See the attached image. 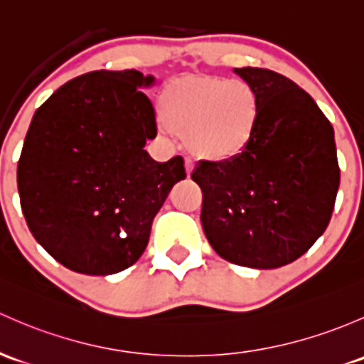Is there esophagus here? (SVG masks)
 Here are the masks:
<instances>
[{
	"label": "esophagus",
	"mask_w": 364,
	"mask_h": 364,
	"mask_svg": "<svg viewBox=\"0 0 364 364\" xmlns=\"http://www.w3.org/2000/svg\"><path fill=\"white\" fill-rule=\"evenodd\" d=\"M193 167H195V162H193V160L190 159V156H188V159H185V169H186V174H188V176L192 174Z\"/></svg>",
	"instance_id": "1"
}]
</instances>
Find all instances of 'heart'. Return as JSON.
<instances>
[{
    "label": "heart",
    "instance_id": "1",
    "mask_svg": "<svg viewBox=\"0 0 364 364\" xmlns=\"http://www.w3.org/2000/svg\"><path fill=\"white\" fill-rule=\"evenodd\" d=\"M262 102L242 78L185 76L162 92L160 113L171 131L186 136L190 150L209 160H227L250 144Z\"/></svg>",
    "mask_w": 364,
    "mask_h": 364
}]
</instances>
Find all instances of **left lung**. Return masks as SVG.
Returning a JSON list of instances; mask_svg holds the SVG:
<instances>
[{"mask_svg": "<svg viewBox=\"0 0 364 364\" xmlns=\"http://www.w3.org/2000/svg\"><path fill=\"white\" fill-rule=\"evenodd\" d=\"M262 102L255 136L223 162L200 160V221L213 250L250 269L294 262L323 235L340 185L335 132L316 101L286 76L233 68Z\"/></svg>", "mask_w": 364, "mask_h": 364, "instance_id": "8db88e82", "label": "left lung"}]
</instances>
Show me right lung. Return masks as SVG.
<instances>
[{
    "label": "right lung",
    "mask_w": 364,
    "mask_h": 364,
    "mask_svg": "<svg viewBox=\"0 0 364 364\" xmlns=\"http://www.w3.org/2000/svg\"><path fill=\"white\" fill-rule=\"evenodd\" d=\"M155 76L92 71L57 89L31 120L17 167L22 213L59 263L87 275L141 258L153 218L186 178L181 156L156 162L155 109L141 89Z\"/></svg>",
    "instance_id": "obj_1"
}]
</instances>
